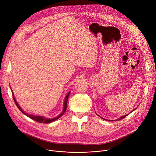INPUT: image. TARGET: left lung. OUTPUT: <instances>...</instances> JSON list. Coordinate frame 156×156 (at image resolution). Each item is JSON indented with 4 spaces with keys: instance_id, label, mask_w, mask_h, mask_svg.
<instances>
[{
    "instance_id": "left-lung-1",
    "label": "left lung",
    "mask_w": 156,
    "mask_h": 156,
    "mask_svg": "<svg viewBox=\"0 0 156 156\" xmlns=\"http://www.w3.org/2000/svg\"><path fill=\"white\" fill-rule=\"evenodd\" d=\"M136 108H135V109H134V110H132V112H133V111H134V110H135V109H136ZM131 112H130V113H131ZM129 115V114H127V115H124V116H121V118H119V119H118V121H119V120H121V119H123V118H125V117H126V116H127V115ZM102 118V119H103V118ZM104 119V120H105V119ZM113 121V120H112V121Z\"/></svg>"
}]
</instances>
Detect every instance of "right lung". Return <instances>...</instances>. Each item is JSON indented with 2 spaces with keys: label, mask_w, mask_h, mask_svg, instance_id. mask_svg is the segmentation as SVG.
<instances>
[{
  "label": "right lung",
  "mask_w": 156,
  "mask_h": 156,
  "mask_svg": "<svg viewBox=\"0 0 156 156\" xmlns=\"http://www.w3.org/2000/svg\"><path fill=\"white\" fill-rule=\"evenodd\" d=\"M70 93V92H69L67 94V95H66V98H65V100H64V109H63V110H62V112L59 116H58L57 117H56V118H51V119L46 118H44V117H43V116H35V115H29V114L26 113L24 111H23V110L21 108V107H20V105H18V103H17V101H16V99H15V97H14V94H13V91H12V95H13V100H14V101H15V103L16 105L17 106V107L19 108V110H20L23 114H24V115H25L26 116H27V117L31 118L32 119H33V120H34V121H37V122H38L44 123V124H48V123L52 122H53V121H56V119H59V118H61V117L64 114V113L66 112V110H67V100H68V98H69V96Z\"/></svg>",
  "instance_id": "add662e5"
}]
</instances>
